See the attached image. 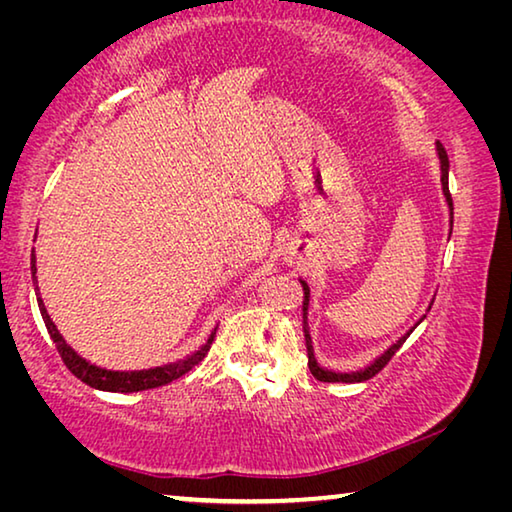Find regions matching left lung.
Here are the masks:
<instances>
[{"mask_svg": "<svg viewBox=\"0 0 512 512\" xmlns=\"http://www.w3.org/2000/svg\"><path fill=\"white\" fill-rule=\"evenodd\" d=\"M436 151H438V158H440V183H443V194H445V201L449 205V225L454 223V203H452V194H449V158H447V151L445 146L436 142ZM452 235V232H449ZM302 282V280H300ZM302 291H305V300H302V327H305V341H307V357H309V370L311 375H314L318 381H327V384H334V381H343V384H354V381H366L370 377H375L377 372L386 366L388 361L393 359V354L402 348V343L409 339L411 332H406L400 341L393 343L391 348H388L384 354H381L379 359H375L370 363L368 368L357 370V372H334V370H325L318 366V361L314 357V345H311V336H309V327H307V307H309V287L307 282H302ZM431 309V307H429ZM422 320V318H420ZM418 320V323H420Z\"/></svg>", "mask_w": 512, "mask_h": 512, "instance_id": "8db88e82", "label": "left lung"}]
</instances>
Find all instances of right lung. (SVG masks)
I'll return each instance as SVG.
<instances>
[{
  "label": "right lung",
  "mask_w": 512,
  "mask_h": 512,
  "mask_svg": "<svg viewBox=\"0 0 512 512\" xmlns=\"http://www.w3.org/2000/svg\"><path fill=\"white\" fill-rule=\"evenodd\" d=\"M31 273L36 277V255L31 253ZM36 296H38V307L42 320H45L47 332L51 336V341L56 343V350L60 354V359L65 361V366L69 368L72 375L79 377L83 384H88L92 388H99V391H112V393H137V391H149V388H158L169 384V381L183 377L185 372L192 370L194 366H198L205 359V354L210 352V345L214 341V336H210L201 350L189 354L187 359L169 363V366H160V368H149V370H133V372H117V370H106L99 366H92L90 361H85L83 357H79L69 345L65 343L63 336L54 325V320L49 318L45 302H42L40 293H38V284H36Z\"/></svg>",
  "instance_id": "add662e5"
}]
</instances>
